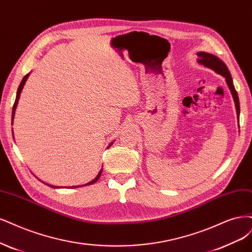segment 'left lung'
Here are the masks:
<instances>
[{"label": "left lung", "instance_id": "left-lung-1", "mask_svg": "<svg viewBox=\"0 0 252 252\" xmlns=\"http://www.w3.org/2000/svg\"><path fill=\"white\" fill-rule=\"evenodd\" d=\"M197 63L199 64H201L205 67H209L211 70H213L215 73L219 74L221 76H223L225 78V81H226V84L228 86V89L230 90V93L232 94L233 101H235V105H236V110H237V116H238V120H239V116H240V101H239V96L238 93L233 86V82H232V78L230 75V72L228 70V67L226 66L222 60L217 57L213 54L206 53V52H198L197 53Z\"/></svg>", "mask_w": 252, "mask_h": 252}]
</instances>
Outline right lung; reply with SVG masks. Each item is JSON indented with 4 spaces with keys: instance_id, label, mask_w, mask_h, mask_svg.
Returning <instances> with one entry per match:
<instances>
[{
    "instance_id": "right-lung-1",
    "label": "right lung",
    "mask_w": 252,
    "mask_h": 252,
    "mask_svg": "<svg viewBox=\"0 0 252 252\" xmlns=\"http://www.w3.org/2000/svg\"><path fill=\"white\" fill-rule=\"evenodd\" d=\"M29 76H30V73L29 74H27L26 75L24 78H23V80H22V82H21V84H20V86H19V89H17V92H16V98H15V102H14V104H13V107H12V117H11V124H13V119H14V114H15V109H16V106H17V103H19V100H20V96H21V93H22V91H23V89H24V85H25V83H26V81H27V79L29 78ZM12 135H13V131H12ZM114 144V142L112 143H110L109 145H108V147L107 148H109V147ZM102 171H103V169H101L100 170V172L98 173V175L96 176V178H94L92 181H90V182H88V184H85V185H83V186H76V187H72V188H79V187H85V186H89V185H93V184H94V182H96L99 178H100V176H101V174H102ZM43 184H45V182H43ZM45 185H47V184H45ZM47 186H49V187H52V188H54V189H58V188H60V187H56V186H50V185H47Z\"/></svg>"
}]
</instances>
